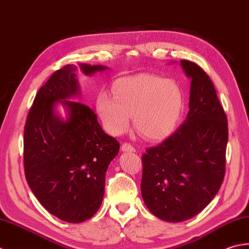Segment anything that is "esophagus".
<instances>
[{
    "label": "esophagus",
    "mask_w": 249,
    "mask_h": 249,
    "mask_svg": "<svg viewBox=\"0 0 249 249\" xmlns=\"http://www.w3.org/2000/svg\"><path fill=\"white\" fill-rule=\"evenodd\" d=\"M121 150H123V151H131V153H133V151H135V148L130 143H124L123 145H121Z\"/></svg>",
    "instance_id": "obj_1"
}]
</instances>
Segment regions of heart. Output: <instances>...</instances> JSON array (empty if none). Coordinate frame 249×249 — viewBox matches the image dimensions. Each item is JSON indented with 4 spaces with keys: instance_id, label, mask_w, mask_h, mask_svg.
<instances>
[{
    "instance_id": "obj_1",
    "label": "heart",
    "mask_w": 249,
    "mask_h": 249,
    "mask_svg": "<svg viewBox=\"0 0 249 249\" xmlns=\"http://www.w3.org/2000/svg\"><path fill=\"white\" fill-rule=\"evenodd\" d=\"M111 98L100 93L96 109L108 133L119 135L133 116L136 131L147 140H161L174 130L185 107L184 94L174 80L139 74L116 80Z\"/></svg>"
}]
</instances>
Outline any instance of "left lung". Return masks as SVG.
Instances as JSON below:
<instances>
[{
	"instance_id": "left-lung-1",
	"label": "left lung",
	"mask_w": 249,
	"mask_h": 249,
	"mask_svg": "<svg viewBox=\"0 0 249 249\" xmlns=\"http://www.w3.org/2000/svg\"><path fill=\"white\" fill-rule=\"evenodd\" d=\"M180 64L191 78L187 118L142 156L143 200L156 217L169 222L185 221L204 210L226 172L228 121L214 84L196 63Z\"/></svg>"
}]
</instances>
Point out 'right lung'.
I'll return each mask as SVG.
<instances>
[{
  "label": "right lung",
  "instance_id": "add662e5",
  "mask_svg": "<svg viewBox=\"0 0 249 249\" xmlns=\"http://www.w3.org/2000/svg\"><path fill=\"white\" fill-rule=\"evenodd\" d=\"M83 73L104 71L80 64ZM75 67L50 76L35 95L23 135V165L28 184L40 204L59 219L78 224L92 217L104 196L108 164L119 153V142L105 133L89 106L72 99L79 93ZM67 106L63 122L53 106Z\"/></svg>",
  "mask_w": 249,
  "mask_h": 249
}]
</instances>
